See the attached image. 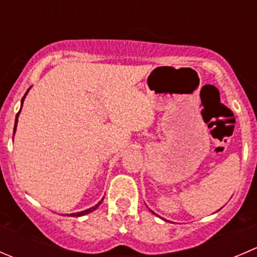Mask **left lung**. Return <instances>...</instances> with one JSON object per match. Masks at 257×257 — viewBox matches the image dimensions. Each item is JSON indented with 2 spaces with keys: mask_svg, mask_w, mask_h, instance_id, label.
I'll return each instance as SVG.
<instances>
[{
  "mask_svg": "<svg viewBox=\"0 0 257 257\" xmlns=\"http://www.w3.org/2000/svg\"><path fill=\"white\" fill-rule=\"evenodd\" d=\"M152 212H153V211H152ZM154 213V212H153ZM154 215H156V213H154ZM157 216H158V215H157Z\"/></svg>",
  "mask_w": 257,
  "mask_h": 257,
  "instance_id": "8db88e82",
  "label": "left lung"
}]
</instances>
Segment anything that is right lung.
Instances as JSON below:
<instances>
[{"instance_id":"obj_1","label":"right lung","mask_w":257,"mask_h":257,"mask_svg":"<svg viewBox=\"0 0 257 257\" xmlns=\"http://www.w3.org/2000/svg\"><path fill=\"white\" fill-rule=\"evenodd\" d=\"M29 90L30 89H27V91H26V94H25L24 95V98L21 99V108H22V105H24V100H25V98H26V95H27V93H29ZM20 111H21V109H20ZM20 111L19 113H17V115H16V120H15V128H14V134L16 133V126H17V121H19V115H20ZM104 200V198H103ZM103 200L101 201H99L98 203H96L95 206H93V207H90V208H88V210H84V211H80V212H75V213H70V215H66V216H73V217H80V216H84V215H88V213H90V212H93V211H95L96 208L99 207V206H100V203L103 202Z\"/></svg>"}]
</instances>
